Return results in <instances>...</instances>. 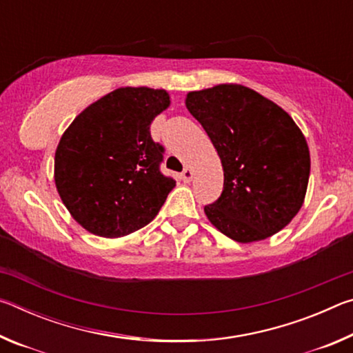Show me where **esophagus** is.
<instances>
[{"instance_id": "1", "label": "esophagus", "mask_w": 353, "mask_h": 353, "mask_svg": "<svg viewBox=\"0 0 353 353\" xmlns=\"http://www.w3.org/2000/svg\"><path fill=\"white\" fill-rule=\"evenodd\" d=\"M193 176H194V172H193V170L191 168H185L183 171H182V174H181V179L182 181L185 182V183H188V182H191V179H193Z\"/></svg>"}]
</instances>
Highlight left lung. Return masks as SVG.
Instances as JSON below:
<instances>
[{
    "label": "left lung",
    "mask_w": 353,
    "mask_h": 353,
    "mask_svg": "<svg viewBox=\"0 0 353 353\" xmlns=\"http://www.w3.org/2000/svg\"><path fill=\"white\" fill-rule=\"evenodd\" d=\"M223 163V193L204 212L238 243H254L291 223L305 199L310 151L288 113L240 83L190 92L185 99Z\"/></svg>",
    "instance_id": "left-lung-1"
}]
</instances>
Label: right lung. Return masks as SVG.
Masks as SVG:
<instances>
[{"label": "right lung", "mask_w": 353, "mask_h": 353, "mask_svg": "<svg viewBox=\"0 0 353 353\" xmlns=\"http://www.w3.org/2000/svg\"><path fill=\"white\" fill-rule=\"evenodd\" d=\"M170 103L166 90L121 87L83 109L63 132L54 157L56 188L90 234L118 238L141 229L176 187L160 172L163 146L149 132Z\"/></svg>", "instance_id": "obj_1"}]
</instances>
